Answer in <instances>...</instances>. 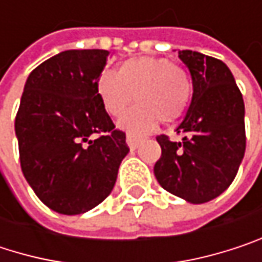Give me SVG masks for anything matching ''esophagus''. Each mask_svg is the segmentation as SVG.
Segmentation results:
<instances>
[{"label":"esophagus","instance_id":"obj_1","mask_svg":"<svg viewBox=\"0 0 262 262\" xmlns=\"http://www.w3.org/2000/svg\"><path fill=\"white\" fill-rule=\"evenodd\" d=\"M126 141H127V145L130 147L132 150H135V148L139 145V142H141V138H139V136H135V135H132V133H127V136H126Z\"/></svg>","mask_w":262,"mask_h":262}]
</instances>
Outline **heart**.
Returning a JSON list of instances; mask_svg holds the SVG:
<instances>
[{
  "mask_svg": "<svg viewBox=\"0 0 262 262\" xmlns=\"http://www.w3.org/2000/svg\"><path fill=\"white\" fill-rule=\"evenodd\" d=\"M192 94L186 70L165 57L141 56L120 63L114 74L98 80V95L112 117H121L132 104L120 126L133 133H144L155 127L158 120L164 124L181 118Z\"/></svg>",
  "mask_w": 262,
  "mask_h": 262,
  "instance_id": "obj_1",
  "label": "heart"
}]
</instances>
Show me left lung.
Instances as JSON below:
<instances>
[{
  "label": "left lung",
  "instance_id": "left-lung-1",
  "mask_svg": "<svg viewBox=\"0 0 262 262\" xmlns=\"http://www.w3.org/2000/svg\"><path fill=\"white\" fill-rule=\"evenodd\" d=\"M192 79V100L178 133L156 136L162 155L155 176L168 192L189 203L219 197L235 179L246 150L244 101L231 70L219 59L182 50Z\"/></svg>",
  "mask_w": 262,
  "mask_h": 262
}]
</instances>
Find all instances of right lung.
Returning a JSON list of instances; mask_svg holds the SVG:
<instances>
[{"mask_svg":"<svg viewBox=\"0 0 262 262\" xmlns=\"http://www.w3.org/2000/svg\"><path fill=\"white\" fill-rule=\"evenodd\" d=\"M106 50H68L34 68L24 86L15 132L28 185L50 209L83 214L112 191L129 153L100 95Z\"/></svg>","mask_w":262,"mask_h":262,"instance_id":"obj_1","label":"right lung"}]
</instances>
